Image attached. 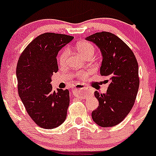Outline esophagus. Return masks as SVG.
Instances as JSON below:
<instances>
[{"label": "esophagus", "mask_w": 156, "mask_h": 156, "mask_svg": "<svg viewBox=\"0 0 156 156\" xmlns=\"http://www.w3.org/2000/svg\"><path fill=\"white\" fill-rule=\"evenodd\" d=\"M85 87H86L83 84H76L75 87H74L73 90V94H77L78 92H79V90H85Z\"/></svg>", "instance_id": "obj_1"}]
</instances>
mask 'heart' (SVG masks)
Here are the masks:
<instances>
[{"label":"heart","mask_w":156,"mask_h":156,"mask_svg":"<svg viewBox=\"0 0 156 156\" xmlns=\"http://www.w3.org/2000/svg\"><path fill=\"white\" fill-rule=\"evenodd\" d=\"M76 48L78 51L83 55L84 57H87L89 55H94V48L93 45L89 42H87V41H82V42H80L79 44H77ZM69 57V49L68 48H65L64 50L61 52L60 55L58 57V61L59 63L61 65L66 64L67 59ZM91 72L90 69H88L87 71H78L76 73L77 78L79 79H83L84 77H86L87 76V74H89Z\"/></svg>","instance_id":"1"}]
</instances>
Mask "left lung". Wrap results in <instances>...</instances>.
I'll use <instances>...</instances> for the list:
<instances>
[{"instance_id":"1","label":"left lung","mask_w":156,"mask_h":156,"mask_svg":"<svg viewBox=\"0 0 156 156\" xmlns=\"http://www.w3.org/2000/svg\"><path fill=\"white\" fill-rule=\"evenodd\" d=\"M100 48L103 59L101 76L110 80L106 94L94 92L98 100L92 119L98 126H116L133 108L139 88L138 63L132 50L120 38L109 32H100L86 38Z\"/></svg>"}]
</instances>
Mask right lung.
Masks as SVG:
<instances>
[{
	"mask_svg": "<svg viewBox=\"0 0 156 156\" xmlns=\"http://www.w3.org/2000/svg\"><path fill=\"white\" fill-rule=\"evenodd\" d=\"M74 37L45 33L27 45L16 67L19 95L36 124L54 129L63 123L69 105L68 89L52 90L51 76L57 73V56L62 47Z\"/></svg>",
	"mask_w": 156,
	"mask_h": 156,
	"instance_id": "right-lung-1",
	"label": "right lung"
}]
</instances>
